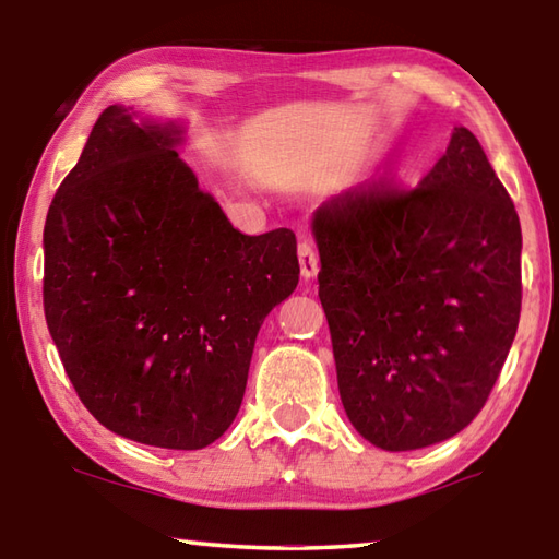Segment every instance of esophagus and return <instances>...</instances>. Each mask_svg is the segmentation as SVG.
<instances>
[{"label": "esophagus", "instance_id": "obj_1", "mask_svg": "<svg viewBox=\"0 0 559 559\" xmlns=\"http://www.w3.org/2000/svg\"><path fill=\"white\" fill-rule=\"evenodd\" d=\"M298 261H300V276L302 278H313L318 269H320V259H318L316 243L310 241L308 236H302L300 243H298Z\"/></svg>", "mask_w": 559, "mask_h": 559}]
</instances>
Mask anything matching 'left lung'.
<instances>
[{
    "label": "left lung",
    "instance_id": "obj_1",
    "mask_svg": "<svg viewBox=\"0 0 559 559\" xmlns=\"http://www.w3.org/2000/svg\"><path fill=\"white\" fill-rule=\"evenodd\" d=\"M337 390L384 451L431 447L484 409L523 283L515 204L466 128L414 189L357 185L316 210Z\"/></svg>",
    "mask_w": 559,
    "mask_h": 559
}]
</instances>
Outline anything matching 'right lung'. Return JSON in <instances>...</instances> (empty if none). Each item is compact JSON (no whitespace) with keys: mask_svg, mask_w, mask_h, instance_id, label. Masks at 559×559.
Here are the masks:
<instances>
[{"mask_svg":"<svg viewBox=\"0 0 559 559\" xmlns=\"http://www.w3.org/2000/svg\"><path fill=\"white\" fill-rule=\"evenodd\" d=\"M179 143L175 122L100 112L46 214L44 313L103 427L194 451L231 427L259 328L300 266L290 229H234Z\"/></svg>","mask_w":559,"mask_h":559,"instance_id":"1","label":"right lung"}]
</instances>
